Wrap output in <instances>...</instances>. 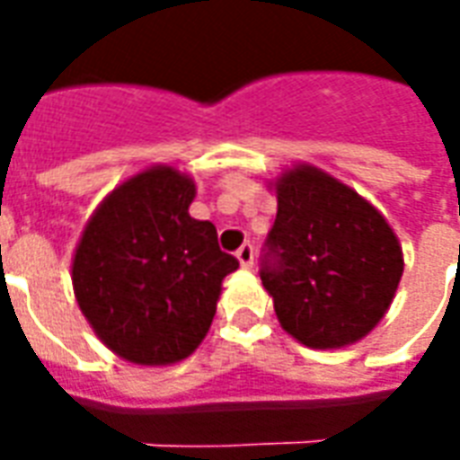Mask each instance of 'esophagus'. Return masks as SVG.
Segmentation results:
<instances>
[{
	"mask_svg": "<svg viewBox=\"0 0 460 460\" xmlns=\"http://www.w3.org/2000/svg\"><path fill=\"white\" fill-rule=\"evenodd\" d=\"M236 259H239L241 269H251V266H253V246H251V243H243V246L236 251Z\"/></svg>",
	"mask_w": 460,
	"mask_h": 460,
	"instance_id": "1",
	"label": "esophagus"
}]
</instances>
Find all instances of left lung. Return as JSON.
Here are the masks:
<instances>
[{
  "label": "left lung",
  "mask_w": 460,
  "mask_h": 460,
  "mask_svg": "<svg viewBox=\"0 0 460 460\" xmlns=\"http://www.w3.org/2000/svg\"><path fill=\"white\" fill-rule=\"evenodd\" d=\"M279 214L261 269L280 328L300 345L340 349L367 338L394 300L404 253L382 211L308 162L270 181Z\"/></svg>",
  "instance_id": "obj_1"
}]
</instances>
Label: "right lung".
Wrapping results in <instances>:
<instances>
[{"mask_svg":"<svg viewBox=\"0 0 460 460\" xmlns=\"http://www.w3.org/2000/svg\"><path fill=\"white\" fill-rule=\"evenodd\" d=\"M197 184L152 164L105 197L78 239L71 280L98 340L125 362L162 367L207 338L224 279L239 261L217 243L211 221L190 217Z\"/></svg>","mask_w":460,"mask_h":460,"instance_id":"obj_1","label":"right lung"}]
</instances>
